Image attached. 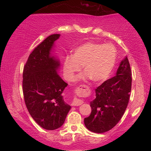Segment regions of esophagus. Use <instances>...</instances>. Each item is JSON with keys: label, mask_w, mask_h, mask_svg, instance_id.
Returning a JSON list of instances; mask_svg holds the SVG:
<instances>
[{"label": "esophagus", "mask_w": 151, "mask_h": 151, "mask_svg": "<svg viewBox=\"0 0 151 151\" xmlns=\"http://www.w3.org/2000/svg\"><path fill=\"white\" fill-rule=\"evenodd\" d=\"M88 86H86V85H81L79 86H78L77 88H76L75 90V93L78 94V95H86V94L88 93ZM83 103V102L78 100L77 99H74L73 101V103L71 104L72 106H80Z\"/></svg>", "instance_id": "esophagus-1"}]
</instances>
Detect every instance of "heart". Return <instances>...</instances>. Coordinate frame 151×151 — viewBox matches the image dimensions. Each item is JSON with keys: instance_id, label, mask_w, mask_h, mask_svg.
Returning <instances> with one entry per match:
<instances>
[{"instance_id": "1", "label": "heart", "mask_w": 151, "mask_h": 151, "mask_svg": "<svg viewBox=\"0 0 151 151\" xmlns=\"http://www.w3.org/2000/svg\"><path fill=\"white\" fill-rule=\"evenodd\" d=\"M117 52L111 44L94 42H86L74 50L73 55L65 57L63 70L65 78L71 81L82 66L85 73L82 78H90L94 82L106 80L115 65Z\"/></svg>"}]
</instances>
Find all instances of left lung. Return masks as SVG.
I'll return each instance as SVG.
<instances>
[{"label": "left lung", "mask_w": 151, "mask_h": 151, "mask_svg": "<svg viewBox=\"0 0 151 151\" xmlns=\"http://www.w3.org/2000/svg\"><path fill=\"white\" fill-rule=\"evenodd\" d=\"M131 85V67L126 57L120 64L116 75L95 89L96 98L91 102V114L84 120L89 131L103 133L118 123L129 103Z\"/></svg>", "instance_id": "obj_1"}]
</instances>
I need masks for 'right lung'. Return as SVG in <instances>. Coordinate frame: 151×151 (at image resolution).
<instances>
[{"mask_svg": "<svg viewBox=\"0 0 151 151\" xmlns=\"http://www.w3.org/2000/svg\"><path fill=\"white\" fill-rule=\"evenodd\" d=\"M60 35L48 36L30 53L22 75V92L30 116L47 130L60 127L70 109L64 101L67 86L58 75L59 62L50 55L53 43Z\"/></svg>", "mask_w": 151, "mask_h": 151, "instance_id": "1", "label": "right lung"}]
</instances>
